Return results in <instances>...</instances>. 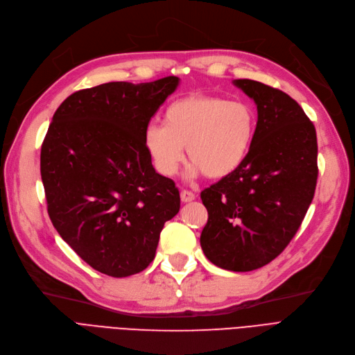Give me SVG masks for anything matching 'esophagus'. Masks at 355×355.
<instances>
[{
	"instance_id": "1",
	"label": "esophagus",
	"mask_w": 355,
	"mask_h": 355,
	"mask_svg": "<svg viewBox=\"0 0 355 355\" xmlns=\"http://www.w3.org/2000/svg\"><path fill=\"white\" fill-rule=\"evenodd\" d=\"M180 200H182V202H191V201L195 200V193L191 192V191L183 189V191L180 192Z\"/></svg>"
}]
</instances>
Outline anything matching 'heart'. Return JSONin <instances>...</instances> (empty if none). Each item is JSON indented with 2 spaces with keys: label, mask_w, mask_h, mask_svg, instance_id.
I'll use <instances>...</instances> for the list:
<instances>
[{
  "label": "heart",
  "mask_w": 355,
  "mask_h": 355,
  "mask_svg": "<svg viewBox=\"0 0 355 355\" xmlns=\"http://www.w3.org/2000/svg\"><path fill=\"white\" fill-rule=\"evenodd\" d=\"M257 132V112L240 101L221 96L189 94L170 103L163 125L150 123L144 146L163 176H175L185 159L189 175L211 179L232 175L246 160Z\"/></svg>",
  "instance_id": "heart-1"
}]
</instances>
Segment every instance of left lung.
Segmentation results:
<instances>
[{
	"mask_svg": "<svg viewBox=\"0 0 355 355\" xmlns=\"http://www.w3.org/2000/svg\"><path fill=\"white\" fill-rule=\"evenodd\" d=\"M233 83L257 103V132L242 166L201 192L208 211L201 248L214 265L248 272L275 259L302 225L316 189L318 139L287 93Z\"/></svg>",
	"mask_w": 355,
	"mask_h": 355,
	"instance_id": "left-lung-1",
	"label": "left lung"
}]
</instances>
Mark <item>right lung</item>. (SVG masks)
I'll use <instances>...</instances> for the list:
<instances>
[{"label": "right lung", "mask_w": 355, "mask_h": 355, "mask_svg": "<svg viewBox=\"0 0 355 355\" xmlns=\"http://www.w3.org/2000/svg\"><path fill=\"white\" fill-rule=\"evenodd\" d=\"M179 78L113 81L68 96L40 150L49 218L96 271L122 278L155 257L160 233L180 208L175 182L155 172L144 146L151 116Z\"/></svg>", "instance_id": "obj_1"}]
</instances>
